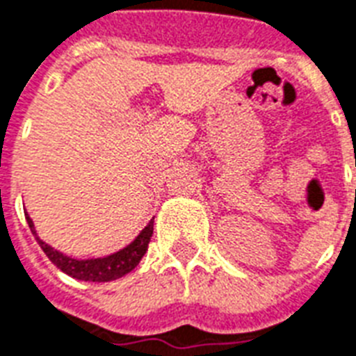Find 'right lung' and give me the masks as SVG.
Here are the masks:
<instances>
[{"label":"right lung","mask_w":356,"mask_h":356,"mask_svg":"<svg viewBox=\"0 0 356 356\" xmlns=\"http://www.w3.org/2000/svg\"><path fill=\"white\" fill-rule=\"evenodd\" d=\"M27 226L31 229V233L37 238V243L42 248L48 259H50L59 270H63L65 275L72 276L76 280L83 282H112L118 278H123L124 275H129L130 270H134L138 267V263L142 261V257L147 252L149 241L153 237V222L151 220L147 226L143 227L140 235L127 244L121 250L113 252L110 256L104 257H91V259H74V257L67 256L63 252L51 248L50 244L44 243L42 238L37 235L35 224L31 220V216L26 213Z\"/></svg>","instance_id":"1"}]
</instances>
